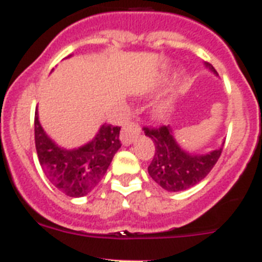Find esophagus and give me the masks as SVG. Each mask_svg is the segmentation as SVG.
I'll list each match as a JSON object with an SVG mask.
<instances>
[{"label": "esophagus", "mask_w": 262, "mask_h": 262, "mask_svg": "<svg viewBox=\"0 0 262 262\" xmlns=\"http://www.w3.org/2000/svg\"><path fill=\"white\" fill-rule=\"evenodd\" d=\"M139 134H140V124L136 120H131L127 122L120 131V140L123 144L128 145L138 138Z\"/></svg>", "instance_id": "esophagus-1"}]
</instances>
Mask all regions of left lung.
Masks as SVG:
<instances>
[{"mask_svg":"<svg viewBox=\"0 0 262 262\" xmlns=\"http://www.w3.org/2000/svg\"><path fill=\"white\" fill-rule=\"evenodd\" d=\"M216 73L214 67L205 64ZM145 135L155 143V155L148 166V173L155 182L168 191H181L202 181L221 157L223 145L206 155H194L184 151L176 142L169 126L144 127Z\"/></svg>","mask_w":262,"mask_h":262,"instance_id":"8db88e82","label":"left lung"}]
</instances>
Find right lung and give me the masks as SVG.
I'll return each instance as SVG.
<instances>
[{"label":"right lung","instance_id":"1","mask_svg":"<svg viewBox=\"0 0 262 262\" xmlns=\"http://www.w3.org/2000/svg\"><path fill=\"white\" fill-rule=\"evenodd\" d=\"M35 147L47 178L69 196H84L102 180L120 148V127L102 124L93 140L76 149L61 148L48 138L35 111Z\"/></svg>","mask_w":262,"mask_h":262}]
</instances>
